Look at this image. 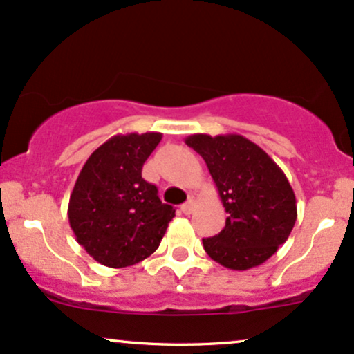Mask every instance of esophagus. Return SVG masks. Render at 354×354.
<instances>
[{
    "label": "esophagus",
    "mask_w": 354,
    "mask_h": 354,
    "mask_svg": "<svg viewBox=\"0 0 354 354\" xmlns=\"http://www.w3.org/2000/svg\"><path fill=\"white\" fill-rule=\"evenodd\" d=\"M194 205H196V200H194V198L191 196L189 200L186 201L185 205L181 206V211H183V213H185V214H191V213H193V209H194Z\"/></svg>",
    "instance_id": "34e87169"
}]
</instances>
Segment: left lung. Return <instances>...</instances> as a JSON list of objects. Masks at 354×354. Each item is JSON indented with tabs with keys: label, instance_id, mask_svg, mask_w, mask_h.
I'll return each mask as SVG.
<instances>
[{
	"label": "left lung",
	"instance_id": "obj_1",
	"mask_svg": "<svg viewBox=\"0 0 354 354\" xmlns=\"http://www.w3.org/2000/svg\"><path fill=\"white\" fill-rule=\"evenodd\" d=\"M185 143L208 166L228 218L225 228L203 239L211 259L245 271L270 259L293 230L296 196L286 174L241 135H191Z\"/></svg>",
	"mask_w": 354,
	"mask_h": 354
}]
</instances>
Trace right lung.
<instances>
[{"mask_svg":"<svg viewBox=\"0 0 354 354\" xmlns=\"http://www.w3.org/2000/svg\"><path fill=\"white\" fill-rule=\"evenodd\" d=\"M161 133L109 138L91 153L71 191L68 218L76 241L101 265L126 268L151 256L174 218L158 188L141 178Z\"/></svg>","mask_w":354,"mask_h":354,"instance_id":"add662e5","label":"right lung"}]
</instances>
